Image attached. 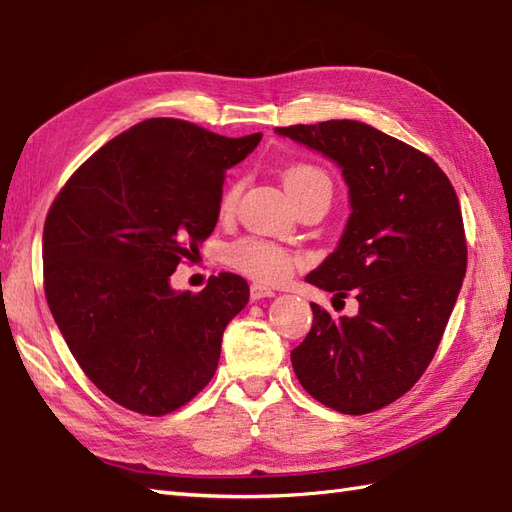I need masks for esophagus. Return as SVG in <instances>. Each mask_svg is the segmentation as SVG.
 Returning a JSON list of instances; mask_svg holds the SVG:
<instances>
[{
    "label": "esophagus",
    "mask_w": 512,
    "mask_h": 512,
    "mask_svg": "<svg viewBox=\"0 0 512 512\" xmlns=\"http://www.w3.org/2000/svg\"><path fill=\"white\" fill-rule=\"evenodd\" d=\"M274 295H276L274 291L263 287V285H252V287H249V298H252L254 302L256 300H263V298H274Z\"/></svg>",
    "instance_id": "1"
}]
</instances>
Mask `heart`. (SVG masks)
<instances>
[{
	"instance_id": "b5f03b06",
	"label": "heart",
	"mask_w": 512,
	"mask_h": 512,
	"mask_svg": "<svg viewBox=\"0 0 512 512\" xmlns=\"http://www.w3.org/2000/svg\"><path fill=\"white\" fill-rule=\"evenodd\" d=\"M285 188L289 190L293 201L298 203L311 195H320V192L331 197L333 186H331V177L326 175L324 168L300 162L285 170ZM238 192H241V184H238V181H234V184H230L223 190L221 195L223 212H230L234 208ZM225 258L236 271H241V274L254 278L258 282H267V285H276V282L285 280L295 265L293 254H289L287 249H282L256 236H247V238H241V241L232 243L227 247Z\"/></svg>"
}]
</instances>
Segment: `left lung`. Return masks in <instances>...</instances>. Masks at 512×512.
<instances>
[{
    "label": "left lung",
    "mask_w": 512,
    "mask_h": 512,
    "mask_svg": "<svg viewBox=\"0 0 512 512\" xmlns=\"http://www.w3.org/2000/svg\"><path fill=\"white\" fill-rule=\"evenodd\" d=\"M342 168L350 217L339 245L306 282L337 298L352 291L355 317L333 320L311 304L313 326L291 350L295 377L342 414H368L423 377L467 271L458 195L414 146L357 120L278 127Z\"/></svg>",
    "instance_id": "left-lung-1"
}]
</instances>
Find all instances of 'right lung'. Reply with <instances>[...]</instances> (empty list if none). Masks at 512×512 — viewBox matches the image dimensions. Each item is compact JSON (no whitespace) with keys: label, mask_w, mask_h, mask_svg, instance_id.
I'll return each mask as SVG.
<instances>
[{"label":"right lung","mask_w":512,"mask_h":512,"mask_svg":"<svg viewBox=\"0 0 512 512\" xmlns=\"http://www.w3.org/2000/svg\"><path fill=\"white\" fill-rule=\"evenodd\" d=\"M260 138L144 120L89 157L52 203L43 225L52 317L89 381L131 412H175L214 377L247 282L219 274L190 293L170 276L199 254L219 221L225 170Z\"/></svg>","instance_id":"obj_1"}]
</instances>
